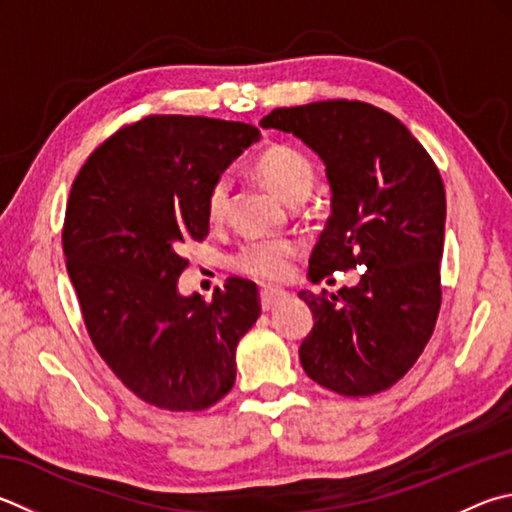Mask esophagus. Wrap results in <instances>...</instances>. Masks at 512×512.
<instances>
[{
	"label": "esophagus",
	"mask_w": 512,
	"mask_h": 512,
	"mask_svg": "<svg viewBox=\"0 0 512 512\" xmlns=\"http://www.w3.org/2000/svg\"><path fill=\"white\" fill-rule=\"evenodd\" d=\"M284 297H286V293L280 291V288H262V291H259V300H262L264 311L275 309V306L280 304Z\"/></svg>",
	"instance_id": "esophagus-1"
}]
</instances>
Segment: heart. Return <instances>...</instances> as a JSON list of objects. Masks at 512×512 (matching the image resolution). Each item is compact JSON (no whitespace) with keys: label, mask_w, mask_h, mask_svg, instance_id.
<instances>
[{"label":"heart","mask_w":512,"mask_h":512,"mask_svg":"<svg viewBox=\"0 0 512 512\" xmlns=\"http://www.w3.org/2000/svg\"><path fill=\"white\" fill-rule=\"evenodd\" d=\"M255 172L277 197L291 206L302 203L315 188V165L291 145H271L257 156ZM232 194V176L217 174L206 190V217L212 224L224 221ZM300 255V244L288 237L244 239L228 257L230 268L259 282H282Z\"/></svg>","instance_id":"1"}]
</instances>
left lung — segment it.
I'll list each match as a JSON object with an SVG mask.
<instances>
[{
  "mask_svg": "<svg viewBox=\"0 0 512 512\" xmlns=\"http://www.w3.org/2000/svg\"><path fill=\"white\" fill-rule=\"evenodd\" d=\"M259 125L302 138L327 165L331 217L309 259L311 280L362 268L353 288L300 291L315 320L300 347L306 376L342 396L383 392L410 371L439 318V167L401 120L369 102L280 107Z\"/></svg>",
  "mask_w": 512,
  "mask_h": 512,
  "instance_id": "8db88e82",
  "label": "left lung"
}]
</instances>
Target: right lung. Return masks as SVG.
<instances>
[{"mask_svg":"<svg viewBox=\"0 0 512 512\" xmlns=\"http://www.w3.org/2000/svg\"><path fill=\"white\" fill-rule=\"evenodd\" d=\"M259 129L206 116H145L98 145L71 185L67 273L100 358L141 401L199 412L235 385V349L262 313L230 277L210 302L176 291L188 241L208 237L206 190Z\"/></svg>","mask_w":512,"mask_h":512,"instance_id":"obj_1","label":"right lung"}]
</instances>
